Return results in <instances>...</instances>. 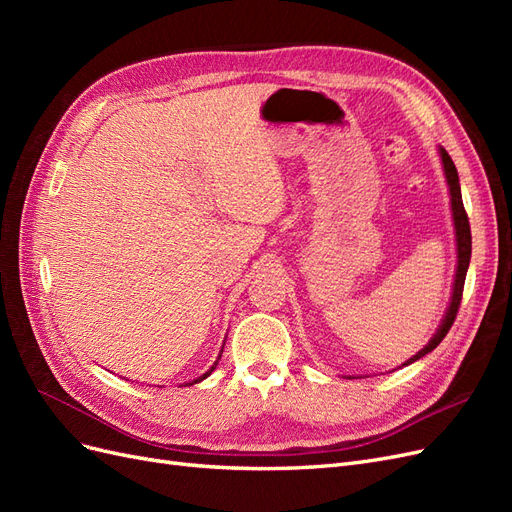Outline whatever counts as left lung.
I'll list each match as a JSON object with an SVG mask.
<instances>
[{
    "mask_svg": "<svg viewBox=\"0 0 512 512\" xmlns=\"http://www.w3.org/2000/svg\"><path fill=\"white\" fill-rule=\"evenodd\" d=\"M440 160H442V170H444V179L448 185V194H451V213H453V226H455V243H457V267H455V282H453V292H451V303L446 307V314L440 322L438 331L433 333V337L427 342L425 348L418 350L414 356L406 363H401L399 367L410 365L418 359H423L425 354H429L433 348H436L442 339L446 337L448 329L453 327L455 316H457V309L461 303V294H463V284H466V273L470 267V256H472V235H470V222H468V213L463 209V200H461V185H459V175H457V168L448 156L446 149L440 147Z\"/></svg>",
    "mask_w": 512,
    "mask_h": 512,
    "instance_id": "8db88e82",
    "label": "left lung"
}]
</instances>
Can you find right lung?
Wrapping results in <instances>:
<instances>
[{
    "label": "right lung",
    "mask_w": 512,
    "mask_h": 512,
    "mask_svg": "<svg viewBox=\"0 0 512 512\" xmlns=\"http://www.w3.org/2000/svg\"><path fill=\"white\" fill-rule=\"evenodd\" d=\"M222 350H224V346H222ZM220 356H222V352H220ZM220 356H218V361H220ZM218 361H215L213 365H211V369L209 371H205V374L203 376H200V378H196V380H192V382H188V384H196V382H200V380H205L209 374H211V371L215 369V365H218Z\"/></svg>",
    "instance_id": "obj_1"
}]
</instances>
